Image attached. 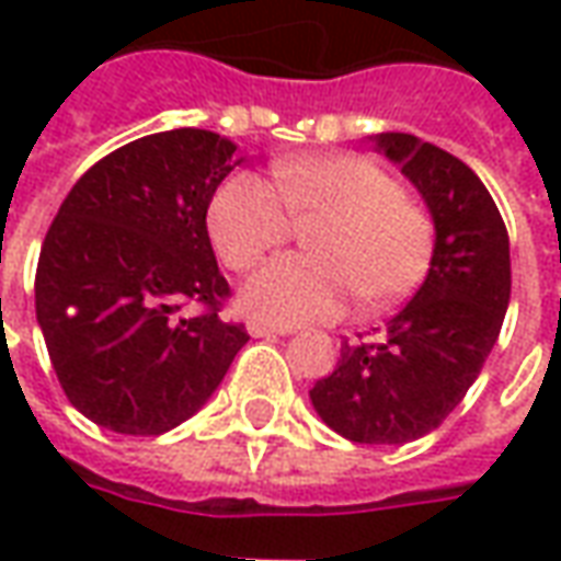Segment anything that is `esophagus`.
I'll list each match as a JSON object with an SVG mask.
<instances>
[{"mask_svg": "<svg viewBox=\"0 0 561 561\" xmlns=\"http://www.w3.org/2000/svg\"><path fill=\"white\" fill-rule=\"evenodd\" d=\"M249 334L252 336H285L291 334V328L267 324V321H249Z\"/></svg>", "mask_w": 561, "mask_h": 561, "instance_id": "34e87169", "label": "esophagus"}]
</instances>
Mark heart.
I'll return each instance as SVG.
<instances>
[{
  "mask_svg": "<svg viewBox=\"0 0 561 561\" xmlns=\"http://www.w3.org/2000/svg\"><path fill=\"white\" fill-rule=\"evenodd\" d=\"M276 187L254 172L225 179L209 203V237L230 270L254 267L309 227L312 254H288L242 285V309L273 324L334 319L358 294L367 309L401 304L419 288L434 254V227L401 182L358 154L288 158Z\"/></svg>",
  "mask_w": 561,
  "mask_h": 561,
  "instance_id": "obj_1",
  "label": "heart"
}]
</instances>
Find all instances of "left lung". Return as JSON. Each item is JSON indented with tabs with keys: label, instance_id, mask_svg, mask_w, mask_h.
<instances>
[{
	"label": "left lung",
	"instance_id": "left-lung-1",
	"mask_svg": "<svg viewBox=\"0 0 561 561\" xmlns=\"http://www.w3.org/2000/svg\"><path fill=\"white\" fill-rule=\"evenodd\" d=\"M376 151L413 182L434 221L428 276L374 343H343L309 401L355 444H410L456 410L483 370L511 304V240L477 172L410 133Z\"/></svg>",
	"mask_w": 561,
	"mask_h": 561
}]
</instances>
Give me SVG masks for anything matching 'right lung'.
Here are the masks:
<instances>
[{
    "mask_svg": "<svg viewBox=\"0 0 561 561\" xmlns=\"http://www.w3.org/2000/svg\"><path fill=\"white\" fill-rule=\"evenodd\" d=\"M237 145L213 130L154 133L93 163L50 225L35 319L78 413L117 434H163L213 398L242 324L218 316L230 288L206 213ZM185 302L207 309L182 317Z\"/></svg>",
    "mask_w": 561,
    "mask_h": 561,
    "instance_id": "right-lung-1",
    "label": "right lung"
}]
</instances>
